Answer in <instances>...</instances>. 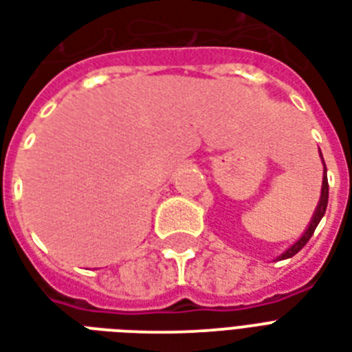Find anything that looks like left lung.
I'll return each mask as SVG.
<instances>
[{
  "label": "left lung",
  "instance_id": "left-lung-1",
  "mask_svg": "<svg viewBox=\"0 0 352 352\" xmlns=\"http://www.w3.org/2000/svg\"><path fill=\"white\" fill-rule=\"evenodd\" d=\"M321 156V152H320ZM321 162H323V156H321ZM327 201H329V182H327V167H325V162H323V184H321V196H320V201H318V207H316L314 214H312V219H310V224L307 226V230H305V233L301 236H299L298 241L294 242L292 246L288 248L287 252H283L277 257V261H283V258H290L294 257L296 253L301 250V248L307 244V242L310 241V236L314 235V230L318 228V224H320V220L323 219V214H325L327 211Z\"/></svg>",
  "mask_w": 352,
  "mask_h": 352
}]
</instances>
